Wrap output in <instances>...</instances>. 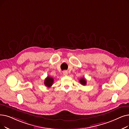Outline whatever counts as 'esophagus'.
<instances>
[{
	"mask_svg": "<svg viewBox=\"0 0 129 129\" xmlns=\"http://www.w3.org/2000/svg\"><path fill=\"white\" fill-rule=\"evenodd\" d=\"M63 74H64V75H65V76L68 75V71H64L63 72Z\"/></svg>",
	"mask_w": 129,
	"mask_h": 129,
	"instance_id": "esophagus-1",
	"label": "esophagus"
}]
</instances>
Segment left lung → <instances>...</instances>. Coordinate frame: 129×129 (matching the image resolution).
Returning a JSON list of instances; mask_svg holds the SVG:
<instances>
[{
  "label": "left lung",
  "instance_id": "8db88e82",
  "mask_svg": "<svg viewBox=\"0 0 129 129\" xmlns=\"http://www.w3.org/2000/svg\"><path fill=\"white\" fill-rule=\"evenodd\" d=\"M80 82L83 85H85L86 84V81L85 80V78H84V77L81 78L80 80Z\"/></svg>",
  "mask_w": 129,
  "mask_h": 129
}]
</instances>
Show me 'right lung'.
Listing matches in <instances>:
<instances>
[{
  "mask_svg": "<svg viewBox=\"0 0 129 129\" xmlns=\"http://www.w3.org/2000/svg\"><path fill=\"white\" fill-rule=\"evenodd\" d=\"M53 82H54L53 78H52V77H50V76H47L45 78V81H44V84L47 87H49L53 85Z\"/></svg>",
  "mask_w": 129,
  "mask_h": 129,
  "instance_id": "right-lung-1",
  "label": "right lung"
}]
</instances>
